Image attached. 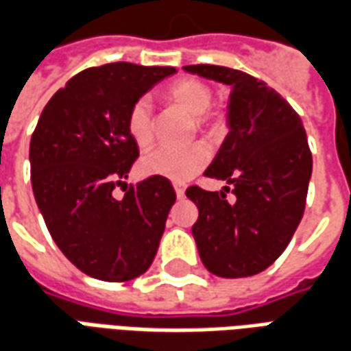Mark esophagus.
Returning a JSON list of instances; mask_svg holds the SVG:
<instances>
[{
  "label": "esophagus",
  "mask_w": 351,
  "mask_h": 351,
  "mask_svg": "<svg viewBox=\"0 0 351 351\" xmlns=\"http://www.w3.org/2000/svg\"><path fill=\"white\" fill-rule=\"evenodd\" d=\"M175 191H176V197L182 199L184 197V191H186V186L180 182H175Z\"/></svg>",
  "instance_id": "34e87169"
}]
</instances>
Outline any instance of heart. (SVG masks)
I'll use <instances>...</instances> for the list:
<instances>
[{
    "label": "heart",
    "mask_w": 351,
    "mask_h": 351,
    "mask_svg": "<svg viewBox=\"0 0 351 351\" xmlns=\"http://www.w3.org/2000/svg\"><path fill=\"white\" fill-rule=\"evenodd\" d=\"M165 101L191 116V131H201L216 137L226 130V116L218 108H210L213 90L203 80L182 77L173 80L165 92ZM128 133L138 148L150 146L154 141V116L150 103L141 97L128 110ZM210 160V152L203 143L188 146H158L143 156L138 169L145 176H160L173 182H186L201 173Z\"/></svg>",
    "instance_id": "heart-1"
}]
</instances>
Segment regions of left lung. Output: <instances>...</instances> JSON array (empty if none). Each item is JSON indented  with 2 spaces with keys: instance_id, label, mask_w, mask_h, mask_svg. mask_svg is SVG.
<instances>
[{
  "instance_id": "1",
  "label": "left lung",
  "mask_w": 351,
  "mask_h": 351,
  "mask_svg": "<svg viewBox=\"0 0 351 351\" xmlns=\"http://www.w3.org/2000/svg\"><path fill=\"white\" fill-rule=\"evenodd\" d=\"M184 69L231 86L229 133L205 171L229 186L186 190L199 208L191 228L199 256L216 276H254L280 258L301 223L312 175L306 131L293 107L263 80L221 65ZM229 191L235 202L227 201Z\"/></svg>"
}]
</instances>
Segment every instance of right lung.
<instances>
[{
    "label": "right lung",
    "instance_id": "obj_1",
    "mask_svg": "<svg viewBox=\"0 0 351 351\" xmlns=\"http://www.w3.org/2000/svg\"><path fill=\"white\" fill-rule=\"evenodd\" d=\"M175 67L116 62L88 67L60 88L29 143L32 188L49 233L77 269L105 282H128L152 265L176 193L167 178H128L138 146L128 110Z\"/></svg>",
    "mask_w": 351,
    "mask_h": 351
}]
</instances>
